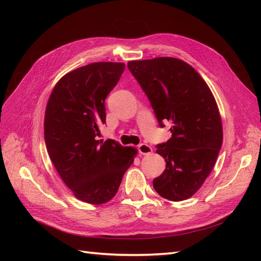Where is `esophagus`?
Listing matches in <instances>:
<instances>
[{"instance_id":"34e87169","label":"esophagus","mask_w":261,"mask_h":261,"mask_svg":"<svg viewBox=\"0 0 261 261\" xmlns=\"http://www.w3.org/2000/svg\"><path fill=\"white\" fill-rule=\"evenodd\" d=\"M138 151H139L141 154L148 155V154H150V153L152 152V148L150 147L149 145H147V144H140V145L138 146Z\"/></svg>"}]
</instances>
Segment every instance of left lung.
Masks as SVG:
<instances>
[{
	"label": "left lung",
	"mask_w": 261,
	"mask_h": 261,
	"mask_svg": "<svg viewBox=\"0 0 261 261\" xmlns=\"http://www.w3.org/2000/svg\"><path fill=\"white\" fill-rule=\"evenodd\" d=\"M127 67L151 103L161 127L172 123V137L156 146L167 167L153 179L163 198L181 201L202 186L215 167L223 129L215 97L202 77L175 58L129 61Z\"/></svg>",
	"instance_id": "8db88e82"
}]
</instances>
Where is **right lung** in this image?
I'll return each instance as SVG.
<instances>
[{
	"instance_id": "right-lung-1",
	"label": "right lung",
	"mask_w": 261,
	"mask_h": 261,
	"mask_svg": "<svg viewBox=\"0 0 261 261\" xmlns=\"http://www.w3.org/2000/svg\"><path fill=\"white\" fill-rule=\"evenodd\" d=\"M124 63L97 62L76 68L54 86L44 114V140L60 177L77 199L111 200L137 149L98 140L106 123L105 100L121 78Z\"/></svg>"
}]
</instances>
